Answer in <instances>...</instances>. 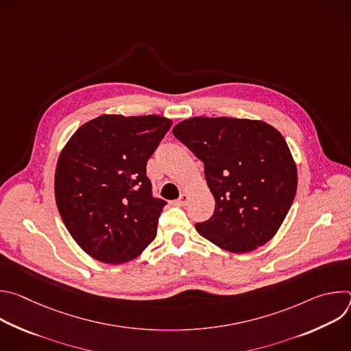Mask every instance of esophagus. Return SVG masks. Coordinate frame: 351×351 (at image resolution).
I'll return each mask as SVG.
<instances>
[{
	"mask_svg": "<svg viewBox=\"0 0 351 351\" xmlns=\"http://www.w3.org/2000/svg\"><path fill=\"white\" fill-rule=\"evenodd\" d=\"M187 199H189V195L187 194H180V197L176 199V203L179 204V206H184L186 203H187Z\"/></svg>",
	"mask_w": 351,
	"mask_h": 351,
	"instance_id": "1",
	"label": "esophagus"
}]
</instances>
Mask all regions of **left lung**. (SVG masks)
<instances>
[{
    "label": "left lung",
    "instance_id": "obj_1",
    "mask_svg": "<svg viewBox=\"0 0 351 351\" xmlns=\"http://www.w3.org/2000/svg\"><path fill=\"white\" fill-rule=\"evenodd\" d=\"M173 136L204 164L215 198L213 217L197 232L230 253L268 243L285 221L297 190V168L283 136L263 121L195 117Z\"/></svg>",
    "mask_w": 351,
    "mask_h": 351
}]
</instances>
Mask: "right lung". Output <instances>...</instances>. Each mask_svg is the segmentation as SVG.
<instances>
[{
    "instance_id": "obj_1",
    "label": "right lung",
    "mask_w": 351,
    "mask_h": 351,
    "mask_svg": "<svg viewBox=\"0 0 351 351\" xmlns=\"http://www.w3.org/2000/svg\"><path fill=\"white\" fill-rule=\"evenodd\" d=\"M171 125L160 115H101L82 125L64 147L56 202L90 257L123 264L156 239L167 202L153 197L145 167Z\"/></svg>"
}]
</instances>
